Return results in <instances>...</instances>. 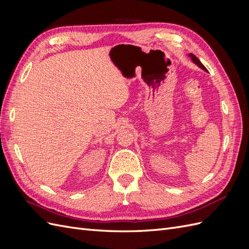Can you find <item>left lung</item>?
Masks as SVG:
<instances>
[{"instance_id": "left-lung-1", "label": "left lung", "mask_w": 249, "mask_h": 249, "mask_svg": "<svg viewBox=\"0 0 249 249\" xmlns=\"http://www.w3.org/2000/svg\"><path fill=\"white\" fill-rule=\"evenodd\" d=\"M188 56H189L190 58H191V60H192V62L194 63V64H196L198 67H199V69H201L202 71H208V70L206 69V67L205 66H203L202 65V63L199 61V60L197 59V57L196 56H195V55H193V54H191V53H190V54H188Z\"/></svg>"}]
</instances>
